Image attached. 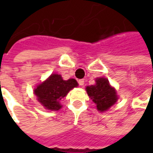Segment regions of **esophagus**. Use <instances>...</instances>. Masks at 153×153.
<instances>
[{
  "instance_id": "obj_1",
  "label": "esophagus",
  "mask_w": 153,
  "mask_h": 153,
  "mask_svg": "<svg viewBox=\"0 0 153 153\" xmlns=\"http://www.w3.org/2000/svg\"><path fill=\"white\" fill-rule=\"evenodd\" d=\"M78 83H79L80 86H83L84 85V80L80 79L79 81H78Z\"/></svg>"
}]
</instances>
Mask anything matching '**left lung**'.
<instances>
[{
	"label": "left lung",
	"instance_id": "1",
	"mask_svg": "<svg viewBox=\"0 0 153 153\" xmlns=\"http://www.w3.org/2000/svg\"><path fill=\"white\" fill-rule=\"evenodd\" d=\"M95 82V85L87 86L86 91L93 102L95 103L98 111L103 112L112 106L118 97L116 89L110 85L106 78L100 77Z\"/></svg>",
	"mask_w": 153,
	"mask_h": 153
}]
</instances>
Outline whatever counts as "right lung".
I'll return each instance as SVG.
<instances>
[{
	"label": "right lung",
	"instance_id": "add662e5",
	"mask_svg": "<svg viewBox=\"0 0 153 153\" xmlns=\"http://www.w3.org/2000/svg\"><path fill=\"white\" fill-rule=\"evenodd\" d=\"M77 86V82L73 78L63 80L61 75L52 74L48 79L35 88L34 94L44 108L58 111L62 107L60 100L67 95L70 90Z\"/></svg>",
	"mask_w": 153,
	"mask_h": 153
}]
</instances>
